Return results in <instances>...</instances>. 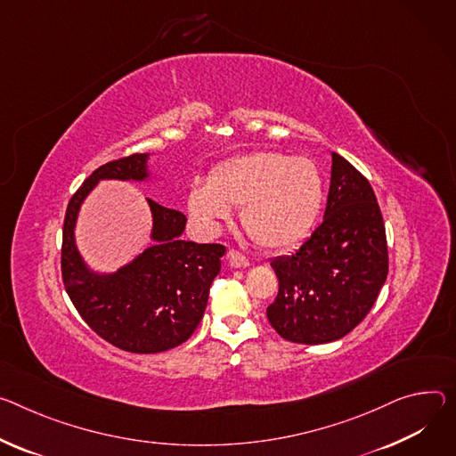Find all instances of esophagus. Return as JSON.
Returning <instances> with one entry per match:
<instances>
[{
  "mask_svg": "<svg viewBox=\"0 0 456 456\" xmlns=\"http://www.w3.org/2000/svg\"><path fill=\"white\" fill-rule=\"evenodd\" d=\"M227 262L231 267L234 269H243V267H249V260H247L243 255H240L238 251L231 249L227 251Z\"/></svg>",
  "mask_w": 456,
  "mask_h": 456,
  "instance_id": "34e87169",
  "label": "esophagus"
}]
</instances>
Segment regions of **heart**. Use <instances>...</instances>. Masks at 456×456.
I'll return each instance as SVG.
<instances>
[{
	"mask_svg": "<svg viewBox=\"0 0 456 456\" xmlns=\"http://www.w3.org/2000/svg\"><path fill=\"white\" fill-rule=\"evenodd\" d=\"M323 178L309 158L260 151L216 167L207 185L189 192V213L209 232L241 207L240 220L260 247L271 251L300 243L314 227L323 205Z\"/></svg>",
	"mask_w": 456,
	"mask_h": 456,
	"instance_id": "obj_1",
	"label": "heart"
}]
</instances>
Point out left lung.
Here are the masks:
<instances>
[{
  "label": "left lung",
  "mask_w": 456,
  "mask_h": 456,
  "mask_svg": "<svg viewBox=\"0 0 456 456\" xmlns=\"http://www.w3.org/2000/svg\"><path fill=\"white\" fill-rule=\"evenodd\" d=\"M330 156L323 222L297 253L271 262L280 287L267 318L295 344H329L351 333L387 278V240L375 191L346 158Z\"/></svg>",
  "instance_id": "8db88e82"
}]
</instances>
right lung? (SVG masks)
Instances as JSON below:
<instances>
[{"label": "right lung", "mask_w": 456, "mask_h": 456, "mask_svg": "<svg viewBox=\"0 0 456 456\" xmlns=\"http://www.w3.org/2000/svg\"><path fill=\"white\" fill-rule=\"evenodd\" d=\"M149 154H133L98 167L70 198L63 224L61 276L79 316L118 349L152 354L183 344L201 322L225 247L182 240L187 218L147 198L152 245L114 273H96L76 245L81 203L102 180L145 182Z\"/></svg>", "instance_id": "right-lung-1"}]
</instances>
